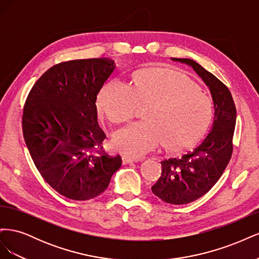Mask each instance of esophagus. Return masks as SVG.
I'll return each instance as SVG.
<instances>
[{
	"instance_id": "34e87169",
	"label": "esophagus",
	"mask_w": 259,
	"mask_h": 259,
	"mask_svg": "<svg viewBox=\"0 0 259 259\" xmlns=\"http://www.w3.org/2000/svg\"><path fill=\"white\" fill-rule=\"evenodd\" d=\"M138 161H139L138 159L131 158V156H127V155H124L122 158L123 164H130V163H134V162H138Z\"/></svg>"
}]
</instances>
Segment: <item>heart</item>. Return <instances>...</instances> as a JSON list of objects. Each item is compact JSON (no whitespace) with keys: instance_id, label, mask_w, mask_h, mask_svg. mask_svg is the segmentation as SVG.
<instances>
[{"instance_id":"b5f03b06","label":"heart","mask_w":259,"mask_h":259,"mask_svg":"<svg viewBox=\"0 0 259 259\" xmlns=\"http://www.w3.org/2000/svg\"><path fill=\"white\" fill-rule=\"evenodd\" d=\"M147 107L143 122L128 125L113 138L123 153L139 158L162 143L177 152L194 145L204 134L213 115V105L197 84L170 70H145L131 85L109 82L98 96V107L115 124L126 122L138 107Z\"/></svg>"}]
</instances>
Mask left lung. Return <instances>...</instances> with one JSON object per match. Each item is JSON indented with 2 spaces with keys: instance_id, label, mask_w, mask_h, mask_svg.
<instances>
[{
  "instance_id": "obj_1",
  "label": "left lung",
  "mask_w": 259,
  "mask_h": 259,
  "mask_svg": "<svg viewBox=\"0 0 259 259\" xmlns=\"http://www.w3.org/2000/svg\"><path fill=\"white\" fill-rule=\"evenodd\" d=\"M192 67L209 88L214 103V121L203 142L182 158L164 160L162 174L151 190L169 204H188L208 192L231 159L237 110L228 88L198 62L173 58Z\"/></svg>"
}]
</instances>
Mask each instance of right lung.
<instances>
[{
    "instance_id": "obj_1",
    "label": "right lung",
    "mask_w": 259,
    "mask_h": 259,
    "mask_svg": "<svg viewBox=\"0 0 259 259\" xmlns=\"http://www.w3.org/2000/svg\"><path fill=\"white\" fill-rule=\"evenodd\" d=\"M114 69L108 58L60 62L34 83L23 107V138L34 165L68 199L96 198L122 165L119 154L103 150L97 121V95Z\"/></svg>"
}]
</instances>
